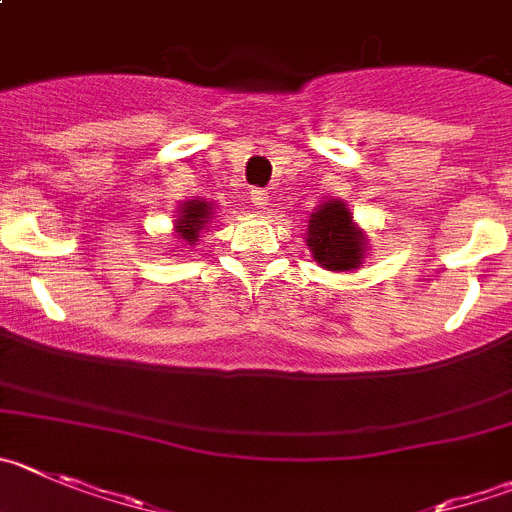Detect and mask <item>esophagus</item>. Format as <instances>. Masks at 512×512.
I'll list each match as a JSON object with an SVG mask.
<instances>
[{
  "label": "esophagus",
  "mask_w": 512,
  "mask_h": 512,
  "mask_svg": "<svg viewBox=\"0 0 512 512\" xmlns=\"http://www.w3.org/2000/svg\"><path fill=\"white\" fill-rule=\"evenodd\" d=\"M251 203L256 205V208H266V203H269V192H266L264 187H253Z\"/></svg>",
  "instance_id": "obj_1"
}]
</instances>
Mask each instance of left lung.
Returning <instances> with one entry per match:
<instances>
[{
	"instance_id": "left-lung-1",
	"label": "left lung",
	"mask_w": 512,
	"mask_h": 512,
	"mask_svg": "<svg viewBox=\"0 0 512 512\" xmlns=\"http://www.w3.org/2000/svg\"><path fill=\"white\" fill-rule=\"evenodd\" d=\"M307 246L317 264L332 271L358 269L363 259V233L353 225L350 210L340 200L320 205L307 228Z\"/></svg>"
}]
</instances>
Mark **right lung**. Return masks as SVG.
<instances>
[{"instance_id": "obj_1", "label": "right lung", "mask_w": 512, "mask_h": 512, "mask_svg": "<svg viewBox=\"0 0 512 512\" xmlns=\"http://www.w3.org/2000/svg\"><path fill=\"white\" fill-rule=\"evenodd\" d=\"M210 210L213 208H210V205H205L203 200H192V203H187L185 208H182L180 220H177V233H180L185 241H195L200 233V228L208 223Z\"/></svg>"}]
</instances>
